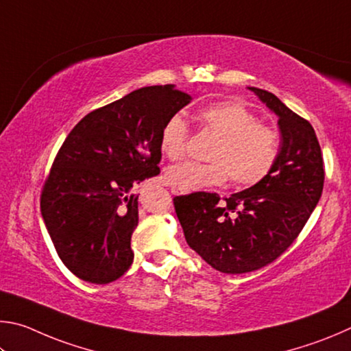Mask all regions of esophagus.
<instances>
[{"label":"esophagus","instance_id":"34e87169","mask_svg":"<svg viewBox=\"0 0 351 351\" xmlns=\"http://www.w3.org/2000/svg\"><path fill=\"white\" fill-rule=\"evenodd\" d=\"M171 193H172V194H180V191H179V189H177V188H172Z\"/></svg>","mask_w":351,"mask_h":351}]
</instances>
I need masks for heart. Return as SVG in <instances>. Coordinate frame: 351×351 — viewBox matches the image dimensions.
<instances>
[{"label":"heart","instance_id":"b5f03b06","mask_svg":"<svg viewBox=\"0 0 351 351\" xmlns=\"http://www.w3.org/2000/svg\"><path fill=\"white\" fill-rule=\"evenodd\" d=\"M206 132L216 137L210 163L185 162L166 171L169 185L183 193L220 185L228 177L236 186H253L271 172L279 156V134L234 100L217 101L199 110ZM189 128L180 115L165 123L160 134V151L169 162L185 157Z\"/></svg>","mask_w":351,"mask_h":351}]
</instances>
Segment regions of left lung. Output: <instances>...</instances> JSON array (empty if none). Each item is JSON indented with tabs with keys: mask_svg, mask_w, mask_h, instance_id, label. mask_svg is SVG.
Listing matches in <instances>:
<instances>
[{
	"mask_svg": "<svg viewBox=\"0 0 351 351\" xmlns=\"http://www.w3.org/2000/svg\"><path fill=\"white\" fill-rule=\"evenodd\" d=\"M250 89L279 117L282 138L271 172L230 197L204 191L174 197L189 247L226 274L256 271L284 254L316 208L325 179L322 151L310 121L271 92Z\"/></svg>",
	"mask_w": 351,
	"mask_h": 351,
	"instance_id": "8db88e82",
	"label": "left lung"
}]
</instances>
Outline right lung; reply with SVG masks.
Listing matches in <instances>:
<instances>
[{
	"label": "right lung",
	"instance_id": "obj_1",
	"mask_svg": "<svg viewBox=\"0 0 351 351\" xmlns=\"http://www.w3.org/2000/svg\"><path fill=\"white\" fill-rule=\"evenodd\" d=\"M191 101L174 84L147 86L92 110L67 135L41 189L49 236L71 273L109 284L131 267L138 195L160 174V134Z\"/></svg>",
	"mask_w": 351,
	"mask_h": 351
}]
</instances>
